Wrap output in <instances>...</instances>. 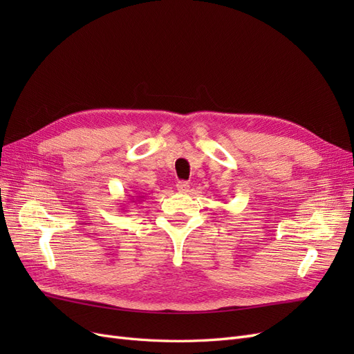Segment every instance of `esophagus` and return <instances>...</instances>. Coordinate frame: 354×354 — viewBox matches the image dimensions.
<instances>
[{"label": "esophagus", "mask_w": 354, "mask_h": 354, "mask_svg": "<svg viewBox=\"0 0 354 354\" xmlns=\"http://www.w3.org/2000/svg\"><path fill=\"white\" fill-rule=\"evenodd\" d=\"M176 187H177L180 194H186V192L189 190V183H187V181H177Z\"/></svg>", "instance_id": "obj_1"}]
</instances>
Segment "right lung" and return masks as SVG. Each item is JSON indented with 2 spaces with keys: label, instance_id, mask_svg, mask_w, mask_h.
Instances as JSON below:
<instances>
[{
  "label": "right lung",
  "instance_id": "right-lung-1",
  "mask_svg": "<svg viewBox=\"0 0 354 354\" xmlns=\"http://www.w3.org/2000/svg\"><path fill=\"white\" fill-rule=\"evenodd\" d=\"M142 198H143V196H134V199H137V201H138V199H142Z\"/></svg>",
  "mask_w": 354,
  "mask_h": 354
}]
</instances>
